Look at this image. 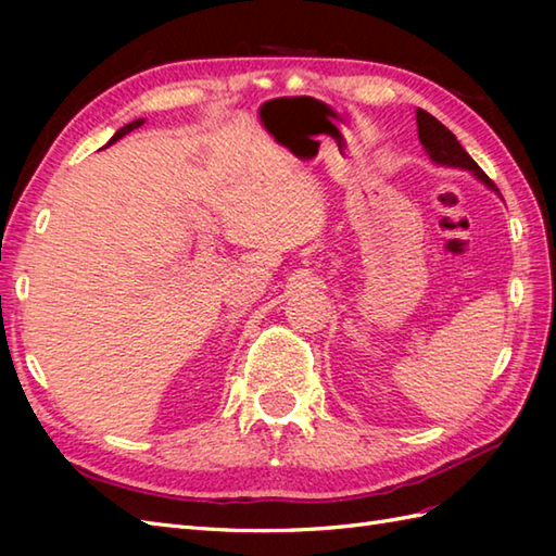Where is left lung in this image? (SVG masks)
Wrapping results in <instances>:
<instances>
[{"label": "left lung", "instance_id": "1", "mask_svg": "<svg viewBox=\"0 0 556 556\" xmlns=\"http://www.w3.org/2000/svg\"><path fill=\"white\" fill-rule=\"evenodd\" d=\"M416 122H418V138L425 148V152L432 157V162L437 164H446V167H460V169H470L473 172L482 184H488L492 191H500L490 176L482 172L476 160L468 155V152L460 148V143L456 140V136L448 131V128L437 122L432 114H428L425 110H416Z\"/></svg>", "mask_w": 556, "mask_h": 556}]
</instances>
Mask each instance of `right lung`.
Returning a JSON list of instances; mask_svg holds the SVG:
<instances>
[{
	"instance_id": "add662e5",
	"label": "right lung",
	"mask_w": 556,
	"mask_h": 556,
	"mask_svg": "<svg viewBox=\"0 0 556 556\" xmlns=\"http://www.w3.org/2000/svg\"><path fill=\"white\" fill-rule=\"evenodd\" d=\"M140 124H143V119H138V122H131V124H126L124 128H119V131H116V134L112 136V140H110V143H108V146H112V143H114V140H119V138H124L126 134H131V131H134V128H138Z\"/></svg>"
}]
</instances>
